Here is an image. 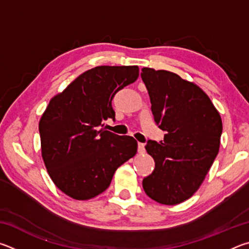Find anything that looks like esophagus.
<instances>
[{"instance_id":"1","label":"esophagus","mask_w":249,"mask_h":249,"mask_svg":"<svg viewBox=\"0 0 249 249\" xmlns=\"http://www.w3.org/2000/svg\"><path fill=\"white\" fill-rule=\"evenodd\" d=\"M145 153V145L142 142H138V154H144Z\"/></svg>"}]
</instances>
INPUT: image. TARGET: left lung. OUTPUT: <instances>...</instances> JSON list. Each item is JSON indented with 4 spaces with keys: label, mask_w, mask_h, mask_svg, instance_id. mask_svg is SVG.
I'll list each match as a JSON object with an SVG mask.
<instances>
[{
    "label": "left lung",
    "mask_w": 249,
    "mask_h": 249,
    "mask_svg": "<svg viewBox=\"0 0 249 249\" xmlns=\"http://www.w3.org/2000/svg\"><path fill=\"white\" fill-rule=\"evenodd\" d=\"M141 75L155 122L167 132L159 144L149 141L145 147L155 169L142 188L160 204H179L197 191L218 154L221 115L199 86L177 73L142 68Z\"/></svg>",
    "instance_id": "1"
}]
</instances>
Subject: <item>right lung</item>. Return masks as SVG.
<instances>
[{
    "label": "right lung",
    "mask_w": 249,
    "mask_h": 249,
    "mask_svg": "<svg viewBox=\"0 0 249 249\" xmlns=\"http://www.w3.org/2000/svg\"><path fill=\"white\" fill-rule=\"evenodd\" d=\"M137 66H99L80 74L49 101L39 120L41 157L54 185L74 200H89L108 188L117 168L137 153L132 136L104 128L115 119L112 100L135 82Z\"/></svg>",
    "instance_id": "1"
}]
</instances>
